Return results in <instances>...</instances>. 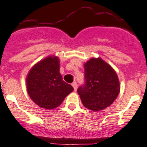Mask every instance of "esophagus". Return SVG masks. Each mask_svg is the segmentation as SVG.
<instances>
[{"instance_id": "34e87169", "label": "esophagus", "mask_w": 147, "mask_h": 147, "mask_svg": "<svg viewBox=\"0 0 147 147\" xmlns=\"http://www.w3.org/2000/svg\"><path fill=\"white\" fill-rule=\"evenodd\" d=\"M71 86L73 87L74 90H75V91H76V90H77V84H76V82H73V83L71 84Z\"/></svg>"}]
</instances>
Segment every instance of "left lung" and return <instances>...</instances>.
Returning a JSON list of instances; mask_svg holds the SVG:
<instances>
[{
  "mask_svg": "<svg viewBox=\"0 0 147 147\" xmlns=\"http://www.w3.org/2000/svg\"><path fill=\"white\" fill-rule=\"evenodd\" d=\"M85 85L78 89L84 107L92 111L103 110L117 98L120 82L116 72L100 57L90 58L84 64Z\"/></svg>",
  "mask_w": 147,
  "mask_h": 147,
  "instance_id": "8db88e82",
  "label": "left lung"
}]
</instances>
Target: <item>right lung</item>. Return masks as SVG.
I'll return each instance as SVG.
<instances>
[{"label":"right lung","instance_id":"right-lung-1","mask_svg":"<svg viewBox=\"0 0 147 147\" xmlns=\"http://www.w3.org/2000/svg\"><path fill=\"white\" fill-rule=\"evenodd\" d=\"M59 57L51 55L34 64L26 76V88L30 98L40 108L53 109L61 104L74 90L63 80Z\"/></svg>","mask_w":147,"mask_h":147}]
</instances>
